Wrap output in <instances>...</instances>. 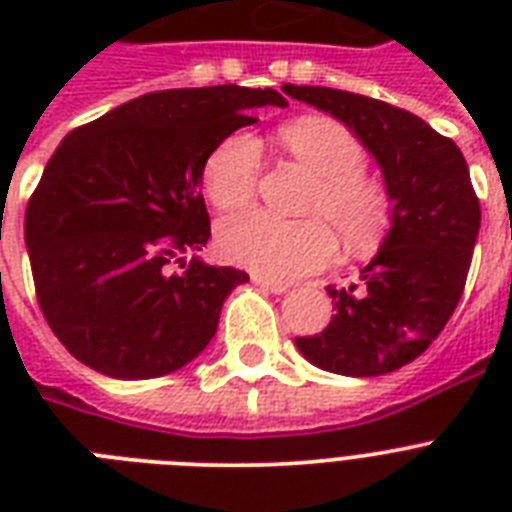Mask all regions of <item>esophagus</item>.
<instances>
[{
    "mask_svg": "<svg viewBox=\"0 0 512 512\" xmlns=\"http://www.w3.org/2000/svg\"><path fill=\"white\" fill-rule=\"evenodd\" d=\"M252 281H255L257 287L268 289V292H273V295H281V292H287L289 284H284V281H273V279H265V276H252Z\"/></svg>",
    "mask_w": 512,
    "mask_h": 512,
    "instance_id": "34e87169",
    "label": "esophagus"
}]
</instances>
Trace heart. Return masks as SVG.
Wrapping results in <instances>:
<instances>
[{
	"label": "heart",
	"instance_id": "obj_1",
	"mask_svg": "<svg viewBox=\"0 0 512 512\" xmlns=\"http://www.w3.org/2000/svg\"><path fill=\"white\" fill-rule=\"evenodd\" d=\"M281 146L313 172L303 201L305 220L252 209L217 225V249L228 263L292 281L321 271L337 255V236L350 252H369L393 225V193L369 172L364 143L337 119L303 116L279 127ZM263 170L257 138L236 132L220 140L201 170V185L217 209H239L255 199Z\"/></svg>",
	"mask_w": 512,
	"mask_h": 512
}]
</instances>
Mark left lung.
<instances>
[{
    "mask_svg": "<svg viewBox=\"0 0 512 512\" xmlns=\"http://www.w3.org/2000/svg\"><path fill=\"white\" fill-rule=\"evenodd\" d=\"M284 92L353 130L393 193V228L377 257L356 284L327 287L337 313L324 332L297 337V348L327 372H396L441 335L468 281L481 207L465 156L420 116L382 100L297 84Z\"/></svg>",
    "mask_w": 512,
    "mask_h": 512,
    "instance_id": "1",
    "label": "left lung"
}]
</instances>
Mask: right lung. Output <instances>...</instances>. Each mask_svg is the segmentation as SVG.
<instances>
[{
    "instance_id": "1",
    "label": "right lung",
    "mask_w": 512,
    "mask_h": 512,
    "mask_svg": "<svg viewBox=\"0 0 512 512\" xmlns=\"http://www.w3.org/2000/svg\"><path fill=\"white\" fill-rule=\"evenodd\" d=\"M260 106L287 100L236 84L148 92L55 148L28 199L26 247L44 319L82 364L148 380L215 337L225 297L249 276L183 257L212 233L207 156Z\"/></svg>"
}]
</instances>
